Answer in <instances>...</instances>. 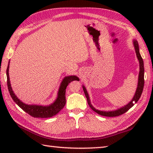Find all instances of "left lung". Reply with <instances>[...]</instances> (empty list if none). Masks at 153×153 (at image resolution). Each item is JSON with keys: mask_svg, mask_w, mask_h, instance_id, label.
I'll list each match as a JSON object with an SVG mask.
<instances>
[{"mask_svg": "<svg viewBox=\"0 0 153 153\" xmlns=\"http://www.w3.org/2000/svg\"><path fill=\"white\" fill-rule=\"evenodd\" d=\"M133 43H134V46L135 50V53L136 55H137V59L139 62V77H138V84H137V89H136V91L135 93V95L134 97V98L132 99V100L129 102L128 105H125L124 106H122V108H120L119 109H117L116 110H113V111H100V110H97L95 109L93 105H91V103L90 102V99H89V97L88 93H87V91L86 90V88L85 86L83 85V89L84 93H85V97L87 100V102H88V105H89L90 108H91L93 111H95L99 114L104 116H108V117H115V116H118L120 115H122L123 114H124L126 112L128 111L129 109H130L131 107L134 105V104L135 102H137L138 101V100L140 99L141 95L143 92V87H144V64H143V58L141 56L140 53H139V45L137 41L136 40H134L133 41ZM133 102H135L134 103Z\"/></svg>", "mask_w": 153, "mask_h": 153, "instance_id": "1", "label": "left lung"}]
</instances>
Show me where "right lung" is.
<instances>
[{
	"instance_id": "1",
	"label": "right lung",
	"mask_w": 153,
	"mask_h": 153,
	"mask_svg": "<svg viewBox=\"0 0 153 153\" xmlns=\"http://www.w3.org/2000/svg\"><path fill=\"white\" fill-rule=\"evenodd\" d=\"M9 65L10 61L8 64L7 70H6V76H7V85L8 91L10 93L12 99L20 108L29 114L30 116L34 117V118H51V117L56 115L59 112L60 110L64 108L66 104V89L68 84L72 81H79V79L76 76H70L65 77L62 82L59 90L58 92V96L56 100L51 105L48 106H40L35 105H27L22 102L16 96L14 91H12V87L10 82L9 78Z\"/></svg>"
}]
</instances>
